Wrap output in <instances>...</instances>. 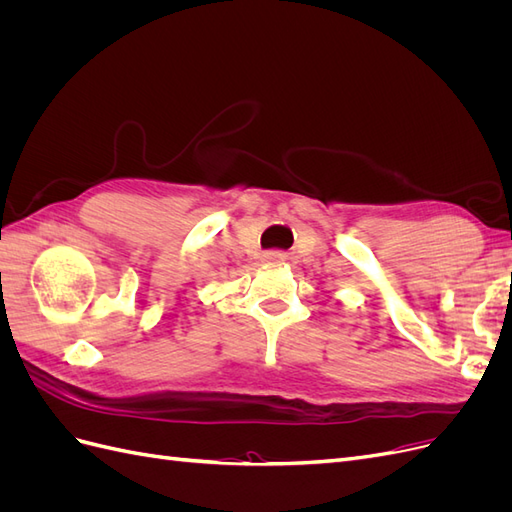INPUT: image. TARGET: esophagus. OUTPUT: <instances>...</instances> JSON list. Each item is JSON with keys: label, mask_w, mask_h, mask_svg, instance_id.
Listing matches in <instances>:
<instances>
[{"label": "esophagus", "mask_w": 512, "mask_h": 512, "mask_svg": "<svg viewBox=\"0 0 512 512\" xmlns=\"http://www.w3.org/2000/svg\"><path fill=\"white\" fill-rule=\"evenodd\" d=\"M265 260L271 262V265H277V262H284L286 260V254L280 252V250H271L265 254Z\"/></svg>", "instance_id": "1"}]
</instances>
